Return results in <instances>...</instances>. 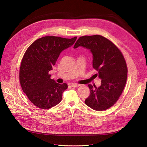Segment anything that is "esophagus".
I'll list each match as a JSON object with an SVG mask.
<instances>
[{"mask_svg": "<svg viewBox=\"0 0 147 147\" xmlns=\"http://www.w3.org/2000/svg\"><path fill=\"white\" fill-rule=\"evenodd\" d=\"M70 86H72V87H75V88H77V87H79L80 86V84H76V83H72V84H70Z\"/></svg>", "mask_w": 147, "mask_h": 147, "instance_id": "obj_1", "label": "esophagus"}]
</instances>
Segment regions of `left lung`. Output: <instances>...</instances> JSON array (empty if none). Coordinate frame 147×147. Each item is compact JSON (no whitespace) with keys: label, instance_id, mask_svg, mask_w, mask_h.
Segmentation results:
<instances>
[{"label":"left lung","instance_id":"1","mask_svg":"<svg viewBox=\"0 0 147 147\" xmlns=\"http://www.w3.org/2000/svg\"><path fill=\"white\" fill-rule=\"evenodd\" d=\"M79 47L90 50L92 55V67L98 71L101 79L99 87L88 84L90 94L84 103L94 110L108 109L118 100L125 86L127 74L126 61L119 49L99 35L80 37L74 48Z\"/></svg>","mask_w":147,"mask_h":147}]
</instances>
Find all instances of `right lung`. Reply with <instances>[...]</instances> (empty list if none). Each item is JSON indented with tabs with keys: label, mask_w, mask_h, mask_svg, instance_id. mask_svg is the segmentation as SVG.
<instances>
[{
	"label": "right lung",
	"mask_w": 147,
	"mask_h": 147,
	"mask_svg": "<svg viewBox=\"0 0 147 147\" xmlns=\"http://www.w3.org/2000/svg\"><path fill=\"white\" fill-rule=\"evenodd\" d=\"M76 39L43 37L31 44L24 53L20 69V84L29 100L37 107L49 109L61 101L67 84L56 83L48 72L61 53L73 45Z\"/></svg>",
	"instance_id": "1"
}]
</instances>
